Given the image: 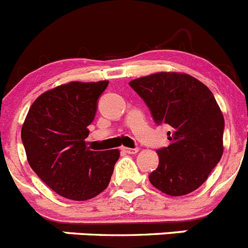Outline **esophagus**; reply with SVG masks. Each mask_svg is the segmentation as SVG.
Returning a JSON list of instances; mask_svg holds the SVG:
<instances>
[{"label":"esophagus","mask_w":248,"mask_h":248,"mask_svg":"<svg viewBox=\"0 0 248 248\" xmlns=\"http://www.w3.org/2000/svg\"><path fill=\"white\" fill-rule=\"evenodd\" d=\"M122 150L124 151V153H126V154H137L138 151H139V149H130V148H122Z\"/></svg>","instance_id":"34e87169"}]
</instances>
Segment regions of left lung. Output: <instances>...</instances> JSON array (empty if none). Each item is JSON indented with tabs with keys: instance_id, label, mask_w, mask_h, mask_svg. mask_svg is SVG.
<instances>
[{
	"instance_id": "8db88e82",
	"label": "left lung",
	"mask_w": 248,
	"mask_h": 248,
	"mask_svg": "<svg viewBox=\"0 0 248 248\" xmlns=\"http://www.w3.org/2000/svg\"><path fill=\"white\" fill-rule=\"evenodd\" d=\"M156 124L170 126V145L159 149V166L149 175L157 190L183 196L199 189L223 153L222 111L214 94L186 73L159 72L129 83Z\"/></svg>"
}]
</instances>
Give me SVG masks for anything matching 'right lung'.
I'll use <instances>...</instances> for the list:
<instances>
[{"mask_svg": "<svg viewBox=\"0 0 248 248\" xmlns=\"http://www.w3.org/2000/svg\"><path fill=\"white\" fill-rule=\"evenodd\" d=\"M108 80L69 82L31 105L21 138L30 166L50 189L76 201L93 199L109 185L120 153L87 146L100 94Z\"/></svg>", "mask_w": 248, "mask_h": 248, "instance_id": "obj_1", "label": "right lung"}]
</instances>
